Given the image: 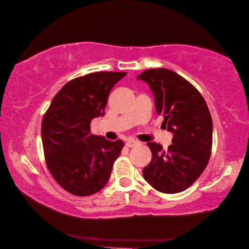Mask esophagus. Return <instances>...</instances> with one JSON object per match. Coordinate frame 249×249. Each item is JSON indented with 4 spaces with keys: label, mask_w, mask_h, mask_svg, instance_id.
Wrapping results in <instances>:
<instances>
[{
    "label": "esophagus",
    "mask_w": 249,
    "mask_h": 249,
    "mask_svg": "<svg viewBox=\"0 0 249 249\" xmlns=\"http://www.w3.org/2000/svg\"><path fill=\"white\" fill-rule=\"evenodd\" d=\"M139 144V142L138 141H134V140H128L127 142H125V145L128 146V148H132V146Z\"/></svg>",
    "instance_id": "obj_1"
}]
</instances>
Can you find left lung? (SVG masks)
Listing matches in <instances>:
<instances>
[{
	"mask_svg": "<svg viewBox=\"0 0 249 249\" xmlns=\"http://www.w3.org/2000/svg\"><path fill=\"white\" fill-rule=\"evenodd\" d=\"M137 79L149 85L162 124L173 133L168 150L149 142L152 160L143 169V178L159 192L180 193L197 180L209 163L213 140L210 110L197 89L170 69H146Z\"/></svg>",
	"mask_w": 249,
	"mask_h": 249,
	"instance_id": "1",
	"label": "left lung"
}]
</instances>
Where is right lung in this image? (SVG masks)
Returning a JSON list of instances; mask_svg holds the SVG:
<instances>
[{
    "instance_id": "obj_1",
    "label": "right lung",
    "mask_w": 249,
    "mask_h": 249,
    "mask_svg": "<svg viewBox=\"0 0 249 249\" xmlns=\"http://www.w3.org/2000/svg\"><path fill=\"white\" fill-rule=\"evenodd\" d=\"M127 72L97 71L75 78L53 98L42 121L46 165L55 181L72 195L88 196L109 181L124 141L90 132L93 118L104 116L112 87Z\"/></svg>"
}]
</instances>
